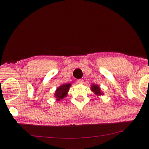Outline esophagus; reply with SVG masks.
Returning <instances> with one entry per match:
<instances>
[{
	"label": "esophagus",
	"instance_id": "esophagus-1",
	"mask_svg": "<svg viewBox=\"0 0 149 149\" xmlns=\"http://www.w3.org/2000/svg\"><path fill=\"white\" fill-rule=\"evenodd\" d=\"M84 81L83 79H77V84H83Z\"/></svg>",
	"mask_w": 149,
	"mask_h": 149
}]
</instances>
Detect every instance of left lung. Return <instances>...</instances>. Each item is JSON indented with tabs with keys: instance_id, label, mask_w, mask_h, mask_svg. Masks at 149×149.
Here are the masks:
<instances>
[{
	"instance_id": "1",
	"label": "left lung",
	"mask_w": 149,
	"mask_h": 149,
	"mask_svg": "<svg viewBox=\"0 0 149 149\" xmlns=\"http://www.w3.org/2000/svg\"><path fill=\"white\" fill-rule=\"evenodd\" d=\"M91 91L94 92V93L97 95L98 96H100V95H102L104 93L102 92V91H100V88L99 87V86H98L97 84H92L91 86Z\"/></svg>"
}]
</instances>
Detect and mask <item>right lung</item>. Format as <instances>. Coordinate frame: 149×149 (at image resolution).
<instances>
[{"mask_svg":"<svg viewBox=\"0 0 149 149\" xmlns=\"http://www.w3.org/2000/svg\"><path fill=\"white\" fill-rule=\"evenodd\" d=\"M71 84H62L57 88V90L55 91L54 96L57 99V100H59L60 99H63V98L65 97L67 95V93L69 90V88L70 87Z\"/></svg>","mask_w":149,"mask_h":149,"instance_id":"obj_1","label":"right lung"}]
</instances>
